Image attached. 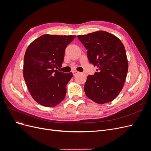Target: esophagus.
I'll return each mask as SVG.
<instances>
[{"label":"esophagus","mask_w":151,"mask_h":151,"mask_svg":"<svg viewBox=\"0 0 151 151\" xmlns=\"http://www.w3.org/2000/svg\"><path fill=\"white\" fill-rule=\"evenodd\" d=\"M79 73V72H77V71H73L72 72V74H73V75L74 76H76V74H77Z\"/></svg>","instance_id":"34e87169"}]
</instances>
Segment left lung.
<instances>
[{"label": "left lung", "instance_id": "8db88e82", "mask_svg": "<svg viewBox=\"0 0 151 151\" xmlns=\"http://www.w3.org/2000/svg\"><path fill=\"white\" fill-rule=\"evenodd\" d=\"M77 38L88 50L89 62L98 69L89 75L84 92L98 104L110 102L116 98L124 85L128 72V60L124 45L116 36L99 31Z\"/></svg>", "mask_w": 151, "mask_h": 151}]
</instances>
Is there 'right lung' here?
Here are the masks:
<instances>
[{
    "instance_id": "right-lung-1",
    "label": "right lung",
    "mask_w": 151,
    "mask_h": 151,
    "mask_svg": "<svg viewBox=\"0 0 151 151\" xmlns=\"http://www.w3.org/2000/svg\"><path fill=\"white\" fill-rule=\"evenodd\" d=\"M76 37L44 35L26 50L23 76L32 98L42 106L53 107L65 97L72 73L65 74L55 68L62 67L65 48Z\"/></svg>"
}]
</instances>
